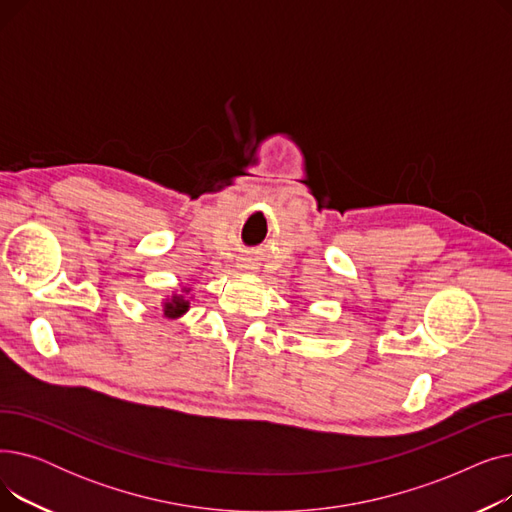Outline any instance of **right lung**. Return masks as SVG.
Masks as SVG:
<instances>
[{
	"instance_id": "obj_1",
	"label": "right lung",
	"mask_w": 512,
	"mask_h": 512,
	"mask_svg": "<svg viewBox=\"0 0 512 512\" xmlns=\"http://www.w3.org/2000/svg\"><path fill=\"white\" fill-rule=\"evenodd\" d=\"M184 292H188V290L184 288ZM188 305H191V303H188L186 297H182V294H172L170 299L164 301V315L168 319H178L188 311Z\"/></svg>"
}]
</instances>
